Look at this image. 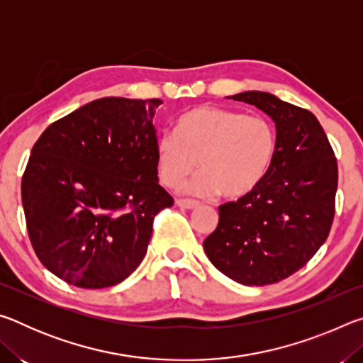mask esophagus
I'll list each match as a JSON object with an SVG mask.
<instances>
[{
  "mask_svg": "<svg viewBox=\"0 0 363 363\" xmlns=\"http://www.w3.org/2000/svg\"><path fill=\"white\" fill-rule=\"evenodd\" d=\"M176 205H177V206H181V208H184V210H195V208H199V206H200L199 201H195V200H187V199H179V200H176Z\"/></svg>",
  "mask_w": 363,
  "mask_h": 363,
  "instance_id": "1",
  "label": "esophagus"
}]
</instances>
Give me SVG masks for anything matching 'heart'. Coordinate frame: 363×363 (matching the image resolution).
Returning a JSON list of instances; mask_svg holds the SVG:
<instances>
[{
  "instance_id": "1",
  "label": "heart",
  "mask_w": 363,
  "mask_h": 363,
  "mask_svg": "<svg viewBox=\"0 0 363 363\" xmlns=\"http://www.w3.org/2000/svg\"><path fill=\"white\" fill-rule=\"evenodd\" d=\"M275 150L277 134L267 120L223 107L200 106L179 116L174 133L158 136L155 163L160 179L168 187L181 184L199 164L201 173L184 184V192H219L233 200L259 186Z\"/></svg>"
}]
</instances>
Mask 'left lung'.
Returning <instances> with one entry per match:
<instances>
[{
	"mask_svg": "<svg viewBox=\"0 0 363 363\" xmlns=\"http://www.w3.org/2000/svg\"><path fill=\"white\" fill-rule=\"evenodd\" d=\"M230 97L272 118L277 150L259 186L219 206V224L203 248L219 272L242 285L262 286L290 277L327 240L337 164L327 134L309 110L261 91Z\"/></svg>",
	"mask_w": 363,
	"mask_h": 363,
	"instance_id": "left-lung-1",
	"label": "left lung"
}]
</instances>
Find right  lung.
<instances>
[{
    "mask_svg": "<svg viewBox=\"0 0 363 363\" xmlns=\"http://www.w3.org/2000/svg\"><path fill=\"white\" fill-rule=\"evenodd\" d=\"M160 99L102 97L48 126L22 177L36 256L79 288L120 284L144 259L153 218L173 206L158 184Z\"/></svg>",
    "mask_w": 363,
    "mask_h": 363,
    "instance_id": "obj_1",
    "label": "right lung"
}]
</instances>
